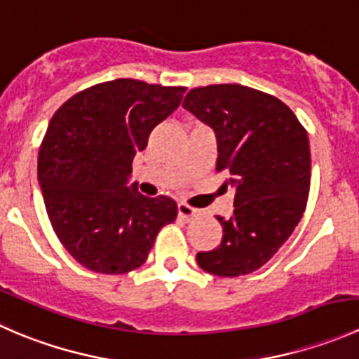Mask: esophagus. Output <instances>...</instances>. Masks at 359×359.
<instances>
[{
	"mask_svg": "<svg viewBox=\"0 0 359 359\" xmlns=\"http://www.w3.org/2000/svg\"><path fill=\"white\" fill-rule=\"evenodd\" d=\"M177 210H179V217H180V219L187 220V222L201 215V210L193 208V206L186 205V203H179V206H177Z\"/></svg>",
	"mask_w": 359,
	"mask_h": 359,
	"instance_id": "obj_1",
	"label": "esophagus"
}]
</instances>
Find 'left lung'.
Segmentation results:
<instances>
[{
    "label": "left lung",
    "mask_w": 359,
    "mask_h": 359,
    "mask_svg": "<svg viewBox=\"0 0 359 359\" xmlns=\"http://www.w3.org/2000/svg\"><path fill=\"white\" fill-rule=\"evenodd\" d=\"M217 139V170L236 189L222 243L196 255L203 271L234 278L262 267L302 219L311 186L309 139L280 99L243 85L191 90L182 104Z\"/></svg>",
    "instance_id": "1"
}]
</instances>
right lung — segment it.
<instances>
[{"mask_svg": "<svg viewBox=\"0 0 359 359\" xmlns=\"http://www.w3.org/2000/svg\"><path fill=\"white\" fill-rule=\"evenodd\" d=\"M184 92L114 79L76 93L53 114L38 156L39 187L57 238L86 269H137L159 229L177 219L172 198H147L128 182L135 154Z\"/></svg>", "mask_w": 359, "mask_h": 359, "instance_id": "add662e5", "label": "right lung"}]
</instances>
